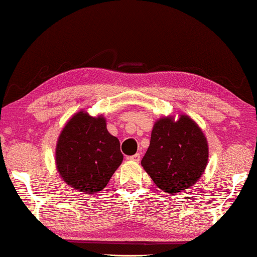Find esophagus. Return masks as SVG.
Returning <instances> with one entry per match:
<instances>
[{
  "mask_svg": "<svg viewBox=\"0 0 257 257\" xmlns=\"http://www.w3.org/2000/svg\"><path fill=\"white\" fill-rule=\"evenodd\" d=\"M129 160H132V161H135V162H138L141 160V154L140 153H136L135 156H132V157H129L128 158Z\"/></svg>",
  "mask_w": 257,
  "mask_h": 257,
  "instance_id": "1",
  "label": "esophagus"
}]
</instances>
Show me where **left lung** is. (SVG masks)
Segmentation results:
<instances>
[{
	"instance_id": "1",
	"label": "left lung",
	"mask_w": 257,
	"mask_h": 257,
	"mask_svg": "<svg viewBox=\"0 0 257 257\" xmlns=\"http://www.w3.org/2000/svg\"><path fill=\"white\" fill-rule=\"evenodd\" d=\"M208 142L189 115L156 121L142 166L159 189L178 193L195 184L208 164Z\"/></svg>"
}]
</instances>
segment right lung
Masks as SVG:
<instances>
[{"mask_svg": "<svg viewBox=\"0 0 257 257\" xmlns=\"http://www.w3.org/2000/svg\"><path fill=\"white\" fill-rule=\"evenodd\" d=\"M120 142L107 132L106 119L81 109L64 125L56 145V167L63 181L84 193L107 185L122 164Z\"/></svg>", "mask_w": 257, "mask_h": 257, "instance_id": "right-lung-1", "label": "right lung"}]
</instances>
